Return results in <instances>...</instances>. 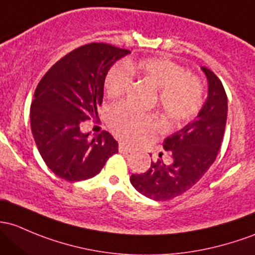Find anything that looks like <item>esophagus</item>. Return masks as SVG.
<instances>
[{
    "instance_id": "1",
    "label": "esophagus",
    "mask_w": 255,
    "mask_h": 255,
    "mask_svg": "<svg viewBox=\"0 0 255 255\" xmlns=\"http://www.w3.org/2000/svg\"><path fill=\"white\" fill-rule=\"evenodd\" d=\"M119 150L121 152H130L132 151V148H130V146H128V145H126V144H123V143H121L120 145H119Z\"/></svg>"
}]
</instances>
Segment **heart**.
<instances>
[{
  "mask_svg": "<svg viewBox=\"0 0 255 255\" xmlns=\"http://www.w3.org/2000/svg\"><path fill=\"white\" fill-rule=\"evenodd\" d=\"M132 72L159 90V107L170 122L188 121L203 105V87L199 80L167 58H148L139 63H121L112 67L105 79V90L110 98H119L127 92L132 83ZM109 120L115 132L126 140H134L154 132L159 126L154 116L136 112L125 104L111 107Z\"/></svg>",
  "mask_w": 255,
  "mask_h": 255,
  "instance_id": "1",
  "label": "heart"
}]
</instances>
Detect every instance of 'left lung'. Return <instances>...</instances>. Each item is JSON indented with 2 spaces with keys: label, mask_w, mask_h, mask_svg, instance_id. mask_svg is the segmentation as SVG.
Segmentation results:
<instances>
[{
  "label": "left lung",
  "mask_w": 255,
  "mask_h": 255,
  "mask_svg": "<svg viewBox=\"0 0 255 255\" xmlns=\"http://www.w3.org/2000/svg\"><path fill=\"white\" fill-rule=\"evenodd\" d=\"M208 79V98L194 120L163 140L172 162H151L149 170L130 176V183L152 200H168L194 186L215 161L227 120L224 85L210 69L202 67ZM162 154H160L161 157Z\"/></svg>",
  "instance_id": "8db88e82"
}]
</instances>
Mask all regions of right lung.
<instances>
[{"label":"right lung","instance_id":"obj_1","mask_svg":"<svg viewBox=\"0 0 255 255\" xmlns=\"http://www.w3.org/2000/svg\"><path fill=\"white\" fill-rule=\"evenodd\" d=\"M129 50L93 42L57 61L37 84L30 106L34 140L47 167L69 182L98 175L119 143L109 132L94 136L80 130L98 117L107 72Z\"/></svg>","mask_w":255,"mask_h":255}]
</instances>
